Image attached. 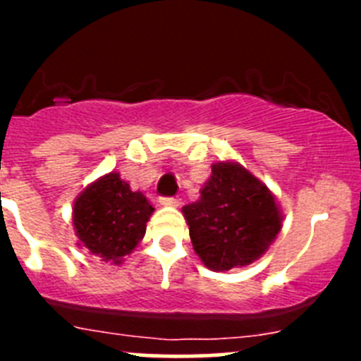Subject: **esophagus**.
<instances>
[{
	"mask_svg": "<svg viewBox=\"0 0 361 361\" xmlns=\"http://www.w3.org/2000/svg\"><path fill=\"white\" fill-rule=\"evenodd\" d=\"M159 202L162 204V206H173V207L180 206V199L178 197H160Z\"/></svg>",
	"mask_w": 361,
	"mask_h": 361,
	"instance_id": "1",
	"label": "esophagus"
}]
</instances>
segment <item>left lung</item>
<instances>
[{"label":"left lung","mask_w":361,"mask_h":361,"mask_svg":"<svg viewBox=\"0 0 361 361\" xmlns=\"http://www.w3.org/2000/svg\"><path fill=\"white\" fill-rule=\"evenodd\" d=\"M195 253L211 271L258 260L281 231L274 195L235 162H216L201 199L183 207Z\"/></svg>","instance_id":"obj_1"}]
</instances>
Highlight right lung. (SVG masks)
I'll return each mask as SVG.
<instances>
[{"mask_svg":"<svg viewBox=\"0 0 361 361\" xmlns=\"http://www.w3.org/2000/svg\"><path fill=\"white\" fill-rule=\"evenodd\" d=\"M154 207L141 192L130 190L118 173L99 178L76 197L73 225L80 246L120 264L143 239Z\"/></svg>","mask_w":361,"mask_h":361,"instance_id":"1","label":"right lung"}]
</instances>
